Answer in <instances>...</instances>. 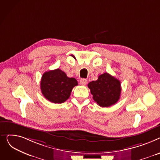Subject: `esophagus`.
<instances>
[{"instance_id":"obj_1","label":"esophagus","mask_w":160,"mask_h":160,"mask_svg":"<svg viewBox=\"0 0 160 160\" xmlns=\"http://www.w3.org/2000/svg\"><path fill=\"white\" fill-rule=\"evenodd\" d=\"M87 83V80L86 79H81L80 80V84L82 86L86 85Z\"/></svg>"}]
</instances>
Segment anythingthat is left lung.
<instances>
[{
	"mask_svg": "<svg viewBox=\"0 0 160 160\" xmlns=\"http://www.w3.org/2000/svg\"><path fill=\"white\" fill-rule=\"evenodd\" d=\"M88 87L93 95V100L101 107L113 105L120 98L121 82L108 73L100 75L98 80L89 82Z\"/></svg>",
	"mask_w": 160,
	"mask_h": 160,
	"instance_id": "1",
	"label": "left lung"
}]
</instances>
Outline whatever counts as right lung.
Here are the masks:
<instances>
[{"mask_svg":"<svg viewBox=\"0 0 160 160\" xmlns=\"http://www.w3.org/2000/svg\"><path fill=\"white\" fill-rule=\"evenodd\" d=\"M78 84L73 78H68L60 69L46 72L41 81V90L44 98L53 103L67 101L75 86Z\"/></svg>","mask_w":160,"mask_h":160,"instance_id":"obj_1","label":"right lung"}]
</instances>
